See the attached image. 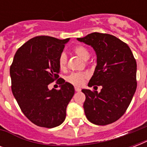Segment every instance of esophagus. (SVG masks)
<instances>
[{
	"mask_svg": "<svg viewBox=\"0 0 147 147\" xmlns=\"http://www.w3.org/2000/svg\"><path fill=\"white\" fill-rule=\"evenodd\" d=\"M75 90H76V92H81V88H78V87L75 88Z\"/></svg>",
	"mask_w": 147,
	"mask_h": 147,
	"instance_id": "esophagus-1",
	"label": "esophagus"
}]
</instances>
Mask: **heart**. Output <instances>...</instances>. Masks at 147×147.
<instances>
[{
	"label": "heart",
	"instance_id": "heart-1",
	"mask_svg": "<svg viewBox=\"0 0 147 147\" xmlns=\"http://www.w3.org/2000/svg\"><path fill=\"white\" fill-rule=\"evenodd\" d=\"M74 52L76 55L79 56L81 59H82L84 61H87L90 58V52L87 48H85L83 46H77L75 47ZM58 63L60 69H65L67 63V55L65 53H62L59 55V59H58ZM88 78V75L85 73H71L67 77V81L71 83L72 85H82L85 82V79Z\"/></svg>",
	"mask_w": 147,
	"mask_h": 147
}]
</instances>
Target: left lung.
I'll return each instance as SVG.
<instances>
[{"label":"left lung","instance_id":"1","mask_svg":"<svg viewBox=\"0 0 147 147\" xmlns=\"http://www.w3.org/2000/svg\"><path fill=\"white\" fill-rule=\"evenodd\" d=\"M77 40L91 46L97 55L88 85L102 86L100 92L82 90L85 116L97 125L114 123L125 113L137 89L136 60L127 44L114 36L92 33Z\"/></svg>","mask_w":147,"mask_h":147}]
</instances>
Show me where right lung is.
<instances>
[{
  "label": "right lung",
  "mask_w": 147,
  "mask_h": 147,
  "mask_svg": "<svg viewBox=\"0 0 147 147\" xmlns=\"http://www.w3.org/2000/svg\"><path fill=\"white\" fill-rule=\"evenodd\" d=\"M69 40L36 36L20 47L13 57L10 69L13 94L24 115L39 127L62 124L75 93L71 84L57 79L58 59ZM55 79L60 80V89L49 90L48 85Z\"/></svg>",
  "instance_id": "right-lung-1"
}]
</instances>
